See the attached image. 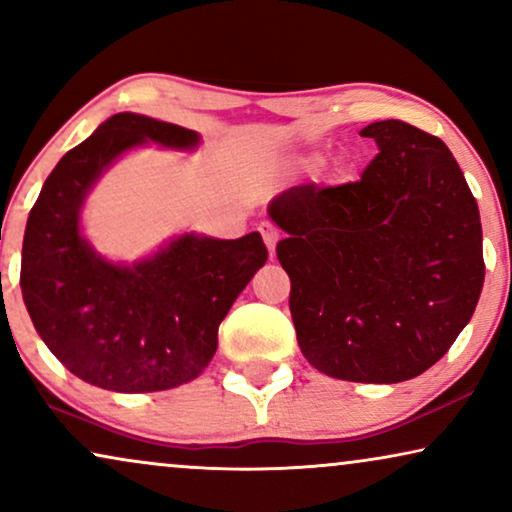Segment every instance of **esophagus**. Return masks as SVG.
I'll use <instances>...</instances> for the list:
<instances>
[{
    "mask_svg": "<svg viewBox=\"0 0 512 512\" xmlns=\"http://www.w3.org/2000/svg\"><path fill=\"white\" fill-rule=\"evenodd\" d=\"M258 233L263 235V242H265V247H268L270 256L275 254V244H277V240H279V230L275 228V223L261 221V223H258Z\"/></svg>",
    "mask_w": 512,
    "mask_h": 512,
    "instance_id": "esophagus-1",
    "label": "esophagus"
}]
</instances>
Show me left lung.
I'll return each mask as SVG.
<instances>
[{"label": "left lung", "instance_id": "1", "mask_svg": "<svg viewBox=\"0 0 512 512\" xmlns=\"http://www.w3.org/2000/svg\"><path fill=\"white\" fill-rule=\"evenodd\" d=\"M377 156L359 181L300 184L270 202L286 237L300 352L319 373L396 384L429 370L478 305V202L443 139L403 121L361 130Z\"/></svg>", "mask_w": 512, "mask_h": 512}]
</instances>
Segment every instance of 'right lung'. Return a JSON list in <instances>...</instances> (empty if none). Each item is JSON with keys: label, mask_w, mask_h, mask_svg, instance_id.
I'll list each match as a JSON object with an SVG mask.
<instances>
[{"label": "right lung", "mask_w": 512, "mask_h": 512, "mask_svg": "<svg viewBox=\"0 0 512 512\" xmlns=\"http://www.w3.org/2000/svg\"><path fill=\"white\" fill-rule=\"evenodd\" d=\"M146 142L195 149L200 137L130 111L111 116L48 174L20 263L25 307L55 359L83 382L123 394L195 380L212 361L230 305L268 261L258 233H184L132 265L97 254L81 235L83 200L121 153Z\"/></svg>", "instance_id": "1"}]
</instances>
